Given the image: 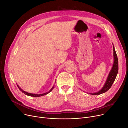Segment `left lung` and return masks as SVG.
<instances>
[{
    "label": "left lung",
    "mask_w": 128,
    "mask_h": 128,
    "mask_svg": "<svg viewBox=\"0 0 128 128\" xmlns=\"http://www.w3.org/2000/svg\"><path fill=\"white\" fill-rule=\"evenodd\" d=\"M113 51H114L113 55H114V63L112 65V69H111L109 73L108 74L106 81L104 86L102 87V88L100 90L96 92L89 93L90 94V95H100L106 92L109 90L110 87H112V84L114 83L118 72V60L117 58V55H116V54L115 51L114 44H113Z\"/></svg>",
    "instance_id": "obj_1"
}]
</instances>
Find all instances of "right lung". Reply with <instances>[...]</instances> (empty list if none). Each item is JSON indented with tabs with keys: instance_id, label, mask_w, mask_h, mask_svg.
Here are the masks:
<instances>
[{
	"instance_id": "add662e5",
	"label": "right lung",
	"mask_w": 128,
	"mask_h": 128,
	"mask_svg": "<svg viewBox=\"0 0 128 128\" xmlns=\"http://www.w3.org/2000/svg\"><path fill=\"white\" fill-rule=\"evenodd\" d=\"M17 85V86H18V87L19 88V90H20L23 93H24V94H25V95H27V96H31V97H40V96H44V95H46V94H48L50 92H51L52 90L54 88V86H53V87L51 89V90H49V92H46V93H43V94H36L29 93V92H25V91H24V90H22V89L18 85Z\"/></svg>"
}]
</instances>
